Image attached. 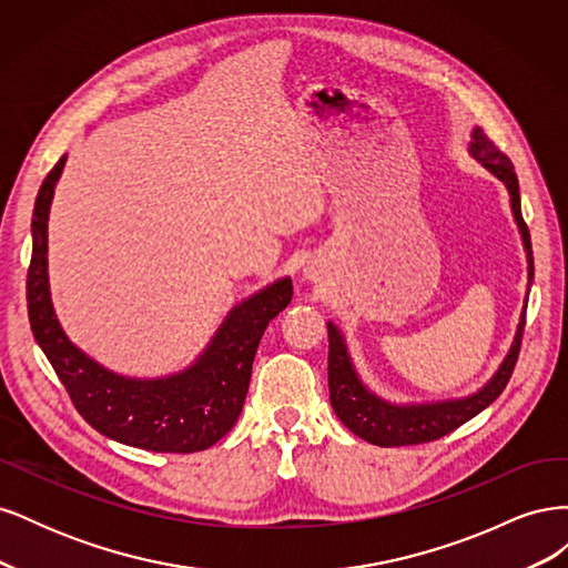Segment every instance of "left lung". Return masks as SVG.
<instances>
[{
  "mask_svg": "<svg viewBox=\"0 0 568 568\" xmlns=\"http://www.w3.org/2000/svg\"><path fill=\"white\" fill-rule=\"evenodd\" d=\"M471 153L474 159L484 163L493 175L500 178L511 196V211L519 222V230L524 236V246L528 253V286L532 284V251H530V234L521 215V199H519V180L514 173L511 161L505 153L497 149V144L490 136L476 128L474 130ZM528 303V301H526ZM526 326V307L521 313V322L517 336L509 348V355L505 357L503 367L488 382V386L474 393L471 398L464 400H450V403H436V405H412V407H395L390 403H384L372 395L363 384H359L357 374L351 365V357L346 351L336 326L329 322V398L336 417L346 424L355 436L372 445H382V448H400V445H419L432 443L443 436L453 434L464 422L476 417L478 412H484L497 395L505 390V386L511 379V372L517 367L521 338Z\"/></svg>",
  "mask_w": 568,
  "mask_h": 568,
  "instance_id": "8db88e82",
  "label": "left lung"
}]
</instances>
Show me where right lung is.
Returning <instances> with one entry per match:
<instances>
[{
	"label": "right lung",
	"mask_w": 568,
	"mask_h": 568,
	"mask_svg": "<svg viewBox=\"0 0 568 568\" xmlns=\"http://www.w3.org/2000/svg\"><path fill=\"white\" fill-rule=\"evenodd\" d=\"M63 163L65 156L44 178L32 213V257L28 267L32 334L75 409L99 434L153 453L211 448L242 415L257 343L270 320L291 303V280H280L234 307L199 363L175 376L136 382L99 367L65 338L49 301L47 220Z\"/></svg>",
	"instance_id": "obj_1"
}]
</instances>
